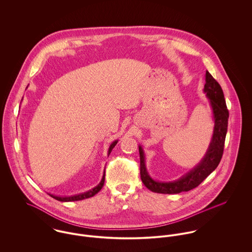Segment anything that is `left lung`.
Returning <instances> with one entry per match:
<instances>
[{"mask_svg": "<svg viewBox=\"0 0 252 252\" xmlns=\"http://www.w3.org/2000/svg\"><path fill=\"white\" fill-rule=\"evenodd\" d=\"M204 93L209 99L210 106L213 111V118L215 122L214 133L205 156L192 170H190L179 180L174 181L164 182L153 180L146 170L144 149L142 145H139L141 179L145 187L150 191L162 194H178L180 192L189 191L197 187L217 168L223 154L228 127L229 111L226 107L221 86L208 71L206 72Z\"/></svg>", "mask_w": 252, "mask_h": 252, "instance_id": "obj_1", "label": "left lung"}]
</instances>
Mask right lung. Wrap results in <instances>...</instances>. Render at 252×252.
I'll list each match as a JSON object with an SVG mask.
<instances>
[{
	"mask_svg": "<svg viewBox=\"0 0 252 252\" xmlns=\"http://www.w3.org/2000/svg\"><path fill=\"white\" fill-rule=\"evenodd\" d=\"M118 143V140H115L114 142H112L111 144L109 145V148H108V156L110 154L111 150L113 149V147L116 145V144ZM105 176H106V172L104 171V175H103V178L102 180L100 181V183L95 186L94 188L84 192V193H80V194H76V195H72V196H56V195H53V194H50L48 193L49 196H51L52 198H54L55 200L57 201H60V202H72V201H80V200H83V199H87V198H90V197H93L94 195H96L104 186V183H105Z\"/></svg>",
	"mask_w": 252,
	"mask_h": 252,
	"instance_id": "obj_1",
	"label": "right lung"
}]
</instances>
